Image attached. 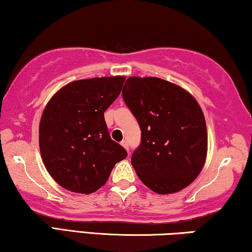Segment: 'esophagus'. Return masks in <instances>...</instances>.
<instances>
[{
    "label": "esophagus",
    "instance_id": "1",
    "mask_svg": "<svg viewBox=\"0 0 252 252\" xmlns=\"http://www.w3.org/2000/svg\"><path fill=\"white\" fill-rule=\"evenodd\" d=\"M121 145H122V147L123 148H126L127 152H129V145H127V142L126 141V140H123L122 142H121Z\"/></svg>",
    "mask_w": 252,
    "mask_h": 252
}]
</instances>
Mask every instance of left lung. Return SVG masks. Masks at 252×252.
I'll use <instances>...</instances> for the list:
<instances>
[{"instance_id":"obj_1","label":"left lung","mask_w":252,"mask_h":252,"mask_svg":"<svg viewBox=\"0 0 252 252\" xmlns=\"http://www.w3.org/2000/svg\"><path fill=\"white\" fill-rule=\"evenodd\" d=\"M122 95L141 129V144L131 157L141 182L158 194L191 185L208 148L205 115L196 98L156 77L127 78Z\"/></svg>"}]
</instances>
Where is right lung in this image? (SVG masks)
<instances>
[{"instance_id":"right-lung-1","label":"right lung","mask_w":252,"mask_h":252,"mask_svg":"<svg viewBox=\"0 0 252 252\" xmlns=\"http://www.w3.org/2000/svg\"><path fill=\"white\" fill-rule=\"evenodd\" d=\"M126 77L81 79L59 89L39 122L46 170L64 189L89 194L103 187L126 149L108 134L104 112L118 98Z\"/></svg>"}]
</instances>
